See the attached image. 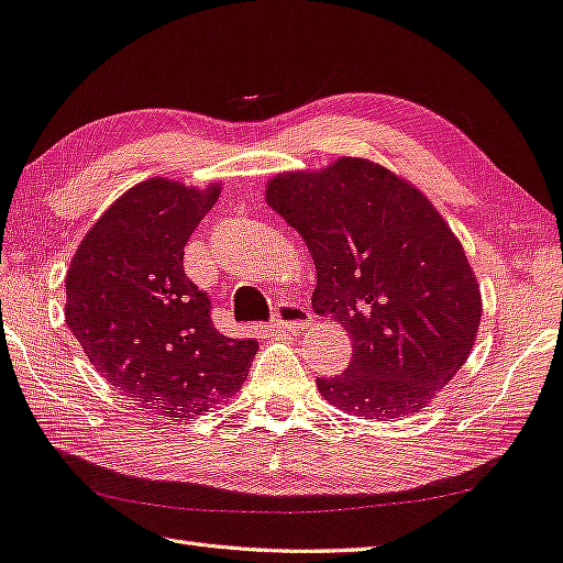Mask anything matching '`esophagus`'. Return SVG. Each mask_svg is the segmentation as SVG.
<instances>
[{
	"label": "esophagus",
	"mask_w": 563,
	"mask_h": 563,
	"mask_svg": "<svg viewBox=\"0 0 563 563\" xmlns=\"http://www.w3.org/2000/svg\"><path fill=\"white\" fill-rule=\"evenodd\" d=\"M311 313L307 311V307L297 305V302H280L276 307V313H273L271 329L276 331H302L305 325H309Z\"/></svg>",
	"instance_id": "obj_1"
}]
</instances>
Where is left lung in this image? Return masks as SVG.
<instances>
[{"label":"left lung","mask_w":563,"mask_h":563,"mask_svg":"<svg viewBox=\"0 0 563 563\" xmlns=\"http://www.w3.org/2000/svg\"><path fill=\"white\" fill-rule=\"evenodd\" d=\"M266 201L302 234L313 311L345 325L355 355L319 394L362 420L420 412L475 345L482 299L461 242L427 196L390 169L341 158L273 177Z\"/></svg>","instance_id":"1"}]
</instances>
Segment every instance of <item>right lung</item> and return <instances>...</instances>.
<instances>
[{
    "instance_id": "1",
    "label": "right lung",
    "mask_w": 563,
    "mask_h": 563,
    "mask_svg": "<svg viewBox=\"0 0 563 563\" xmlns=\"http://www.w3.org/2000/svg\"><path fill=\"white\" fill-rule=\"evenodd\" d=\"M208 189L153 177L88 230L67 273L69 331L117 394L165 417H194L230 398L256 341L222 335L208 292L185 273V246L218 201Z\"/></svg>"
}]
</instances>
